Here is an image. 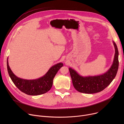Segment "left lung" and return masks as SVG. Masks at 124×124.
<instances>
[{
    "mask_svg": "<svg viewBox=\"0 0 124 124\" xmlns=\"http://www.w3.org/2000/svg\"><path fill=\"white\" fill-rule=\"evenodd\" d=\"M113 44L115 49L113 63L105 73L97 76L83 77L79 75L74 69L69 68L73 85L78 92L90 94L99 93L109 85L115 78L119 67V52L114 41Z\"/></svg>",
    "mask_w": 124,
    "mask_h": 124,
    "instance_id": "8db88e82",
    "label": "left lung"
}]
</instances>
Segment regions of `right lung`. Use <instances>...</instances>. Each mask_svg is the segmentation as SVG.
Wrapping results in <instances>:
<instances>
[{"mask_svg": "<svg viewBox=\"0 0 124 124\" xmlns=\"http://www.w3.org/2000/svg\"><path fill=\"white\" fill-rule=\"evenodd\" d=\"M63 65L59 63L51 67L43 76L38 79L27 80L16 76L10 69L7 60V68L9 75L15 85L23 93L31 95H38L46 93L53 85V79L56 73Z\"/></svg>", "mask_w": 124, "mask_h": 124, "instance_id": "add662e5", "label": "right lung"}]
</instances>
